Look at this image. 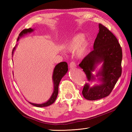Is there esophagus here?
I'll list each match as a JSON object with an SVG mask.
<instances>
[{
    "instance_id": "obj_1",
    "label": "esophagus",
    "mask_w": 132,
    "mask_h": 132,
    "mask_svg": "<svg viewBox=\"0 0 132 132\" xmlns=\"http://www.w3.org/2000/svg\"><path fill=\"white\" fill-rule=\"evenodd\" d=\"M75 67H76V64H75L74 62L72 61L70 63V68H75Z\"/></svg>"
}]
</instances>
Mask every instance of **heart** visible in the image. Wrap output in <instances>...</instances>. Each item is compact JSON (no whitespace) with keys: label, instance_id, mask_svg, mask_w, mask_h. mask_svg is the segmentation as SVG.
I'll return each mask as SVG.
<instances>
[{"label":"heart","instance_id":"heart-1","mask_svg":"<svg viewBox=\"0 0 132 132\" xmlns=\"http://www.w3.org/2000/svg\"><path fill=\"white\" fill-rule=\"evenodd\" d=\"M85 36L82 34L77 35L70 41L68 48L70 51L75 52L79 48L78 54L79 56H82L85 54L87 48L88 44L87 42L84 41Z\"/></svg>","mask_w":132,"mask_h":132}]
</instances>
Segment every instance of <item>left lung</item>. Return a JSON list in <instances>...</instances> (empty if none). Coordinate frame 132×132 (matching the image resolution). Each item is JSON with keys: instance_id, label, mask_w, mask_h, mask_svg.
<instances>
[{"instance_id": "left-lung-1", "label": "left lung", "mask_w": 132, "mask_h": 132, "mask_svg": "<svg viewBox=\"0 0 132 132\" xmlns=\"http://www.w3.org/2000/svg\"><path fill=\"white\" fill-rule=\"evenodd\" d=\"M99 32L94 44V50L83 58L79 64L86 74L87 79H95L92 71L95 66L103 62L102 69L97 77L102 82L100 85L90 87L89 83L84 85L82 94L85 99L95 100L105 97L111 94L121 77L122 72V49L112 33L103 25L99 24Z\"/></svg>"}]
</instances>
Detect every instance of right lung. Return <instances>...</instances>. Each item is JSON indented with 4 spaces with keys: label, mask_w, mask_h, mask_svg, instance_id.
<instances>
[{
    "label": "right lung",
    "mask_w": 132,
    "mask_h": 132,
    "mask_svg": "<svg viewBox=\"0 0 132 132\" xmlns=\"http://www.w3.org/2000/svg\"><path fill=\"white\" fill-rule=\"evenodd\" d=\"M33 31V29L30 28L28 29H25L22 30L19 34V37H18V41L19 40V38L20 37L23 36L24 34H27L28 33H30ZM15 47H14L12 50V54L13 52V50H15ZM68 63L66 62H62L59 63L58 64L56 65L55 68L54 69V71H53V83H54V91L50 99L46 102V103L43 104H35L29 102L32 105L37 106V107H44V106H47L50 105L52 104L55 102L56 98L57 97L58 93V86L60 84V81L64 75L68 71Z\"/></svg>",
    "instance_id": "add662e5"
}]
</instances>
